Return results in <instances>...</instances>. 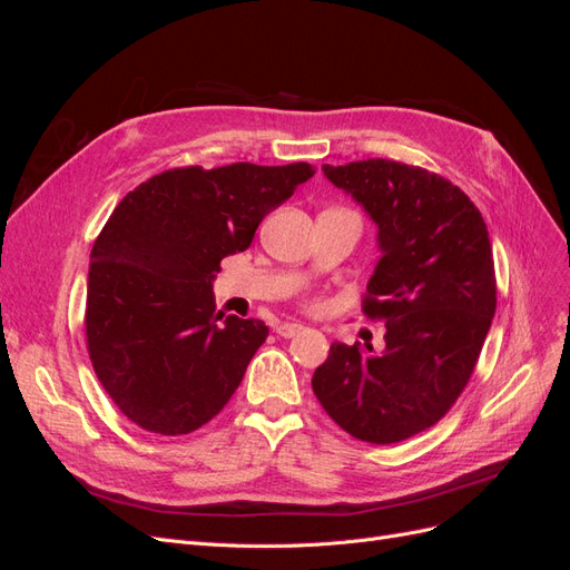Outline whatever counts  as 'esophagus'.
Wrapping results in <instances>:
<instances>
[{
  "label": "esophagus",
  "mask_w": 570,
  "mask_h": 570,
  "mask_svg": "<svg viewBox=\"0 0 570 570\" xmlns=\"http://www.w3.org/2000/svg\"><path fill=\"white\" fill-rule=\"evenodd\" d=\"M304 331L302 323H281L278 327H275V333H278L281 337H295Z\"/></svg>",
  "instance_id": "1"
}]
</instances>
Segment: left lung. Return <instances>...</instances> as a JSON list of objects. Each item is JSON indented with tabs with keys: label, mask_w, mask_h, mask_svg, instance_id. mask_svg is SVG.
Listing matches in <instances>:
<instances>
[{
	"label": "left lung",
	"mask_w": 570,
	"mask_h": 570,
	"mask_svg": "<svg viewBox=\"0 0 570 570\" xmlns=\"http://www.w3.org/2000/svg\"><path fill=\"white\" fill-rule=\"evenodd\" d=\"M323 174L377 226L364 314L387 333L383 354L333 342L312 387L352 438L394 444L435 425L471 381L497 308L488 226L469 195L421 166L366 159Z\"/></svg>",
	"instance_id": "1"
}]
</instances>
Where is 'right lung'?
I'll list each match as a JSON object with an SVG mask.
<instances>
[{
	"label": "right lung",
	"mask_w": 570,
	"mask_h": 570,
	"mask_svg": "<svg viewBox=\"0 0 570 570\" xmlns=\"http://www.w3.org/2000/svg\"><path fill=\"white\" fill-rule=\"evenodd\" d=\"M316 174L230 164L170 168L118 202L95 239L85 304L92 368L128 421L157 435L209 423L268 337L256 318L216 314L220 262Z\"/></svg>",
	"instance_id": "1"
}]
</instances>
